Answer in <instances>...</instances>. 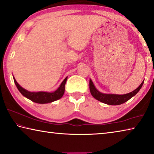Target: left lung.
Listing matches in <instances>:
<instances>
[{
  "instance_id": "left-lung-1",
  "label": "left lung",
  "mask_w": 154,
  "mask_h": 154,
  "mask_svg": "<svg viewBox=\"0 0 154 154\" xmlns=\"http://www.w3.org/2000/svg\"><path fill=\"white\" fill-rule=\"evenodd\" d=\"M144 80L141 82V84L139 85L137 89L133 91L128 93L126 94L123 95H118V94H104V93H101L96 88H95L94 82L92 80H89V89L90 92L92 96L95 99L100 101L101 102L104 103L108 105H119L122 104L123 103L129 100L130 98H132L133 96L137 94L139 91V90L142 87Z\"/></svg>"
}]
</instances>
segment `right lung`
Masks as SVG:
<instances>
[{"mask_svg":"<svg viewBox=\"0 0 154 154\" xmlns=\"http://www.w3.org/2000/svg\"><path fill=\"white\" fill-rule=\"evenodd\" d=\"M14 77V76H13ZM67 77L65 78L63 81L61 82L59 88L53 92H47V91H38V92H32L29 91L26 89H24L17 82V81L14 77V80L16 84L17 89L21 93L22 95L25 97L28 98L32 102L37 103V104H48L51 103L54 101L60 99L63 97L65 92V85L66 83Z\"/></svg>","mask_w":154,"mask_h":154,"instance_id":"add662e5","label":"right lung"}]
</instances>
